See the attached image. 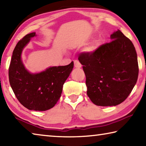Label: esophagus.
<instances>
[{"instance_id":"esophagus-1","label":"esophagus","mask_w":146,"mask_h":146,"mask_svg":"<svg viewBox=\"0 0 146 146\" xmlns=\"http://www.w3.org/2000/svg\"><path fill=\"white\" fill-rule=\"evenodd\" d=\"M74 66L75 68H80L82 67V65L78 60H75L74 61Z\"/></svg>"}]
</instances>
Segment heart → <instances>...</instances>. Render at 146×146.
I'll list each match as a JSON object with an SVG mask.
<instances>
[{"label": "heart", "mask_w": 146, "mask_h": 146, "mask_svg": "<svg viewBox=\"0 0 146 146\" xmlns=\"http://www.w3.org/2000/svg\"><path fill=\"white\" fill-rule=\"evenodd\" d=\"M101 45V42L99 40H96L91 44L88 49V51L90 53H93L97 50L100 48Z\"/></svg>", "instance_id": "1"}]
</instances>
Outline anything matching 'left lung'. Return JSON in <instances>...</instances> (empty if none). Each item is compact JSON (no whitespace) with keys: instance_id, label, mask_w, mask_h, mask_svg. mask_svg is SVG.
<instances>
[{"instance_id":"left-lung-1","label":"left lung","mask_w":146,"mask_h":146,"mask_svg":"<svg viewBox=\"0 0 146 146\" xmlns=\"http://www.w3.org/2000/svg\"><path fill=\"white\" fill-rule=\"evenodd\" d=\"M110 38L111 42L95 52L78 56L86 75L87 95L100 106H115L123 102L138 75L137 54L132 42L119 29Z\"/></svg>"}]
</instances>
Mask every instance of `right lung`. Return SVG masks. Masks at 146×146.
I'll list each match as a JSON object with an SVG mask.
<instances>
[{
	"mask_svg": "<svg viewBox=\"0 0 146 146\" xmlns=\"http://www.w3.org/2000/svg\"><path fill=\"white\" fill-rule=\"evenodd\" d=\"M35 32L20 40L13 51L9 68V84L18 100L29 110L46 111L54 107L60 98L63 85L73 68V62L67 66H52L40 73L26 70L21 55Z\"/></svg>",
	"mask_w": 146,
	"mask_h": 146,
	"instance_id": "obj_1",
	"label": "right lung"
}]
</instances>
